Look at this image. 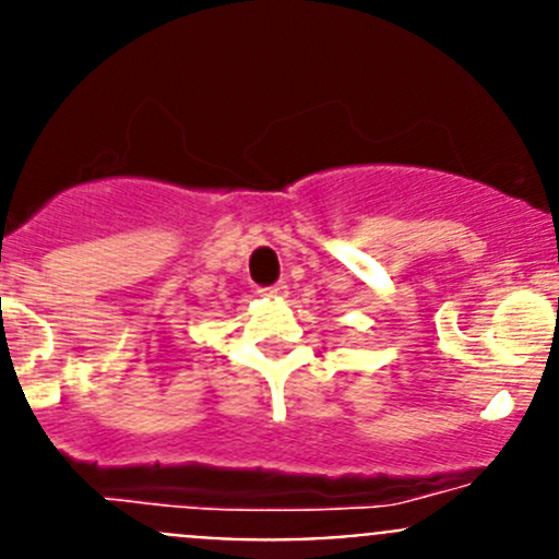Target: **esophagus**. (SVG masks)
<instances>
[{
  "mask_svg": "<svg viewBox=\"0 0 559 559\" xmlns=\"http://www.w3.org/2000/svg\"><path fill=\"white\" fill-rule=\"evenodd\" d=\"M286 289H289V286H286L284 281H278V284H273V286H262V289H259V295H262V297H284Z\"/></svg>",
  "mask_w": 559,
  "mask_h": 559,
  "instance_id": "obj_1",
  "label": "esophagus"
}]
</instances>
